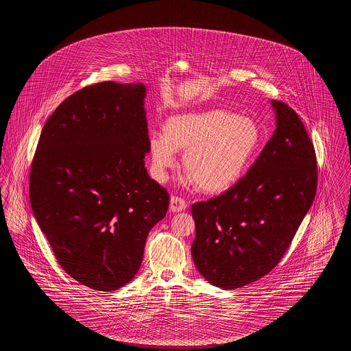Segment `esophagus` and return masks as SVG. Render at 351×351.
<instances>
[{"instance_id": "esophagus-1", "label": "esophagus", "mask_w": 351, "mask_h": 351, "mask_svg": "<svg viewBox=\"0 0 351 351\" xmlns=\"http://www.w3.org/2000/svg\"><path fill=\"white\" fill-rule=\"evenodd\" d=\"M186 208V204L185 200L179 197V196H172L171 200H169V210L173 212V213H178V212H182Z\"/></svg>"}]
</instances>
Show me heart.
<instances>
[{"label": "heart", "instance_id": "1", "mask_svg": "<svg viewBox=\"0 0 351 351\" xmlns=\"http://www.w3.org/2000/svg\"><path fill=\"white\" fill-rule=\"evenodd\" d=\"M263 133L251 117L222 109L185 113L168 118L165 134L149 138L151 173L163 183L176 165V151H185L188 183L217 193L237 183L262 147Z\"/></svg>", "mask_w": 351, "mask_h": 351}]
</instances>
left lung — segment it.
Masks as SVG:
<instances>
[{
	"label": "left lung",
	"instance_id": "left-lung-1",
	"mask_svg": "<svg viewBox=\"0 0 351 351\" xmlns=\"http://www.w3.org/2000/svg\"><path fill=\"white\" fill-rule=\"evenodd\" d=\"M276 129L247 173L226 192L196 202L192 258L209 283L235 289L275 267L315 200L317 160L298 113L271 101Z\"/></svg>",
	"mask_w": 351,
	"mask_h": 351
}]
</instances>
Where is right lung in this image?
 <instances>
[{
    "mask_svg": "<svg viewBox=\"0 0 351 351\" xmlns=\"http://www.w3.org/2000/svg\"><path fill=\"white\" fill-rule=\"evenodd\" d=\"M143 84L104 82L63 101L45 123L30 171L34 216L60 267L96 291L138 272L168 192L145 167Z\"/></svg>",
    "mask_w": 351,
    "mask_h": 351,
    "instance_id": "right-lung-1",
    "label": "right lung"
}]
</instances>
